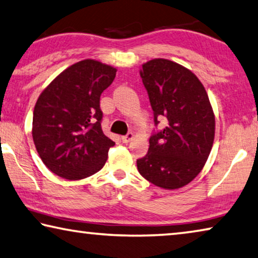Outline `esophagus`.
I'll list each match as a JSON object with an SVG mask.
<instances>
[{"instance_id":"34e87169","label":"esophagus","mask_w":258,"mask_h":258,"mask_svg":"<svg viewBox=\"0 0 258 258\" xmlns=\"http://www.w3.org/2000/svg\"><path fill=\"white\" fill-rule=\"evenodd\" d=\"M134 138V134L133 133H127L126 136L121 137V141L124 142V144H128V142L132 140V139Z\"/></svg>"}]
</instances>
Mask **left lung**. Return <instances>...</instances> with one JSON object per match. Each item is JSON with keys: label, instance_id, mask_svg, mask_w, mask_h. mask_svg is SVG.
<instances>
[{"label": "left lung", "instance_id": "1", "mask_svg": "<svg viewBox=\"0 0 258 258\" xmlns=\"http://www.w3.org/2000/svg\"><path fill=\"white\" fill-rule=\"evenodd\" d=\"M155 125L165 127L149 139L145 157L137 161L140 174L164 189L186 186L206 164L214 145L215 113L206 88L193 72L164 58L142 64Z\"/></svg>", "mask_w": 258, "mask_h": 258}]
</instances>
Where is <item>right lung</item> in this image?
<instances>
[{
    "instance_id": "1",
    "label": "right lung",
    "mask_w": 258,
    "mask_h": 258,
    "mask_svg": "<svg viewBox=\"0 0 258 258\" xmlns=\"http://www.w3.org/2000/svg\"><path fill=\"white\" fill-rule=\"evenodd\" d=\"M116 68L84 59L60 72L36 101L32 137L52 173L79 180L99 172L114 142L102 131L100 96Z\"/></svg>"
}]
</instances>
